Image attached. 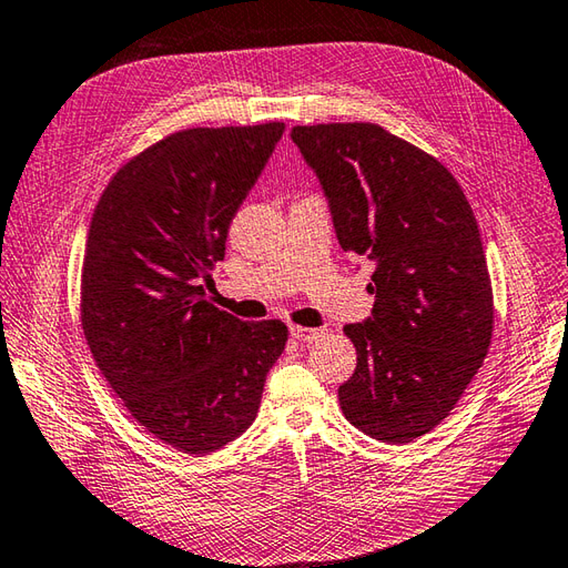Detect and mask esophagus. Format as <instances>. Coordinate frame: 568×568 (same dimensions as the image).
<instances>
[{
  "instance_id": "1",
  "label": "esophagus",
  "mask_w": 568,
  "mask_h": 568,
  "mask_svg": "<svg viewBox=\"0 0 568 568\" xmlns=\"http://www.w3.org/2000/svg\"><path fill=\"white\" fill-rule=\"evenodd\" d=\"M291 335L300 342H315L320 339L322 335H325V329H315V327H300V325H293L291 327Z\"/></svg>"
}]
</instances>
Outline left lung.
Returning a JSON list of instances; mask_svg holds the SVG:
<instances>
[{"label":"left lung","instance_id":"8db88e82","mask_svg":"<svg viewBox=\"0 0 568 568\" xmlns=\"http://www.w3.org/2000/svg\"><path fill=\"white\" fill-rule=\"evenodd\" d=\"M327 196L339 246L374 263L372 315L344 325L357 369L344 418L382 443L436 428L483 366L493 285L473 209L436 158L374 122L291 132Z\"/></svg>","mask_w":568,"mask_h":568}]
</instances>
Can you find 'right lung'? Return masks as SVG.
<instances>
[{"label":"right lung","mask_w":568,"mask_h":568,"mask_svg":"<svg viewBox=\"0 0 568 568\" xmlns=\"http://www.w3.org/2000/svg\"><path fill=\"white\" fill-rule=\"evenodd\" d=\"M283 132V122L174 132L120 166L88 231L81 322L98 369L140 426L189 455L253 424L285 349L281 320L241 322L204 293Z\"/></svg>","instance_id":"1"}]
</instances>
